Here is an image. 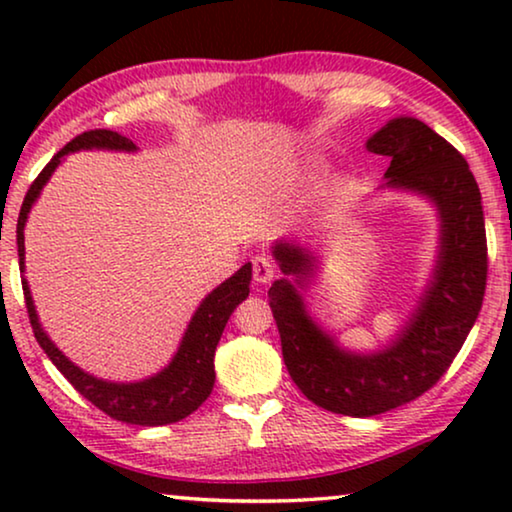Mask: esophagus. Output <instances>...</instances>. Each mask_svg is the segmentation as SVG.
<instances>
[{
	"mask_svg": "<svg viewBox=\"0 0 512 512\" xmlns=\"http://www.w3.org/2000/svg\"><path fill=\"white\" fill-rule=\"evenodd\" d=\"M277 275V265L268 256H256L254 258V282L265 284Z\"/></svg>",
	"mask_w": 512,
	"mask_h": 512,
	"instance_id": "1",
	"label": "esophagus"
}]
</instances>
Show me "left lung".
I'll return each instance as SVG.
<instances>
[{"label": "left lung", "instance_id": "left-lung-1", "mask_svg": "<svg viewBox=\"0 0 512 512\" xmlns=\"http://www.w3.org/2000/svg\"><path fill=\"white\" fill-rule=\"evenodd\" d=\"M368 151L391 160L389 186L431 198L443 221L436 275L401 338L380 354H347L307 317L291 282L268 291L291 380L314 405L349 417L382 415L429 391L464 345L487 286L485 214L466 158L417 118H394ZM275 256L298 284L310 275L312 258L293 244H277Z\"/></svg>", "mask_w": 512, "mask_h": 512}]
</instances>
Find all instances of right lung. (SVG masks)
<instances>
[{
    "label": "right lung",
    "instance_id": "1",
    "mask_svg": "<svg viewBox=\"0 0 512 512\" xmlns=\"http://www.w3.org/2000/svg\"><path fill=\"white\" fill-rule=\"evenodd\" d=\"M79 149H116V151H135L132 139L118 135L114 130H86L81 135H76L65 149H60L51 158L44 170L39 172V177L32 181L30 191H27L23 207L18 214V258H20V270H25V221L27 214L41 193V188L46 186V181L51 179L55 167L60 165L62 156H67L69 151ZM249 284H251V263L242 265L233 277L226 279L221 286L209 293L202 300L198 312L193 314L188 331L181 340V347L177 356H174L170 366L163 373L144 382H132V384H116V382H104L97 377L83 373L81 368H76L72 361L65 359V354L48 340V335L41 331L37 312H34V303L27 289V282L23 279V293H25V307L27 317H30L34 338L44 349L48 359L55 363V368L67 377L69 384L79 391L83 398H88L97 410H102L104 415L125 424H139V426H163L174 424L179 419H184L200 408L207 401V396L214 389V352L219 345L223 328H226L230 314L244 298L249 296Z\"/></svg>",
    "mask_w": 512,
    "mask_h": 512
}]
</instances>
